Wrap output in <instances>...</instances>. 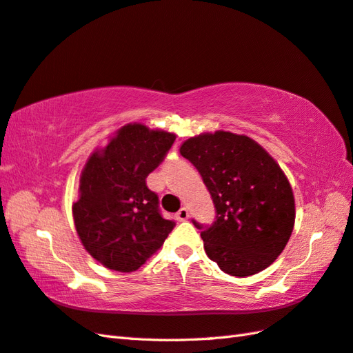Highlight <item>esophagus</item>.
<instances>
[{
	"mask_svg": "<svg viewBox=\"0 0 353 353\" xmlns=\"http://www.w3.org/2000/svg\"><path fill=\"white\" fill-rule=\"evenodd\" d=\"M188 218H190V212H188L186 208H182L180 209L177 214H176V219L177 221H186Z\"/></svg>",
	"mask_w": 353,
	"mask_h": 353,
	"instance_id": "34e87169",
	"label": "esophagus"
}]
</instances>
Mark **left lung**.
<instances>
[{
    "instance_id": "1",
    "label": "left lung",
    "mask_w": 353,
    "mask_h": 353,
    "mask_svg": "<svg viewBox=\"0 0 353 353\" xmlns=\"http://www.w3.org/2000/svg\"><path fill=\"white\" fill-rule=\"evenodd\" d=\"M180 154L199 170L216 209L214 225L201 232L208 257L239 278L272 265L296 216L292 186L276 161L252 138L227 130L185 139Z\"/></svg>"
}]
</instances>
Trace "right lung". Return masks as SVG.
Wrapping results in <instances>:
<instances>
[{
  "mask_svg": "<svg viewBox=\"0 0 353 353\" xmlns=\"http://www.w3.org/2000/svg\"><path fill=\"white\" fill-rule=\"evenodd\" d=\"M174 139L173 132L128 123L87 159L72 204L73 223L87 252L105 268L134 272L174 228L145 185Z\"/></svg>",
  "mask_w": 353,
  "mask_h": 353,
  "instance_id": "1",
  "label": "right lung"
}]
</instances>
